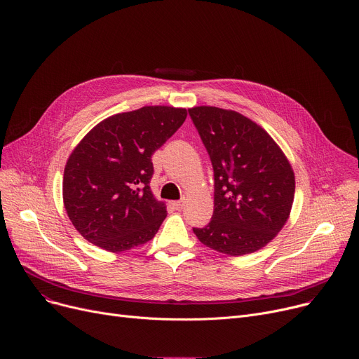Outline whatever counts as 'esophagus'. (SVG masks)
Masks as SVG:
<instances>
[{"instance_id":"obj_1","label":"esophagus","mask_w":359,"mask_h":359,"mask_svg":"<svg viewBox=\"0 0 359 359\" xmlns=\"http://www.w3.org/2000/svg\"><path fill=\"white\" fill-rule=\"evenodd\" d=\"M172 206H173V209H176V210H182V209L184 208V200L173 201V203H172Z\"/></svg>"}]
</instances>
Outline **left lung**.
Here are the masks:
<instances>
[{
    "mask_svg": "<svg viewBox=\"0 0 359 359\" xmlns=\"http://www.w3.org/2000/svg\"><path fill=\"white\" fill-rule=\"evenodd\" d=\"M215 170V212L193 229L203 243L238 257L266 247L287 223L294 170L276 140L247 116L216 107L189 109Z\"/></svg>",
    "mask_w": 359,
    "mask_h": 359,
    "instance_id": "left-lung-1",
    "label": "left lung"
}]
</instances>
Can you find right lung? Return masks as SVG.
<instances>
[{"mask_svg": "<svg viewBox=\"0 0 359 359\" xmlns=\"http://www.w3.org/2000/svg\"><path fill=\"white\" fill-rule=\"evenodd\" d=\"M186 116L184 108L165 105L116 114L75 146L64 170L62 197L85 240L121 252L155 237L168 212L150 189L151 155Z\"/></svg>", "mask_w": 359, "mask_h": 359, "instance_id": "1", "label": "right lung"}]
</instances>
